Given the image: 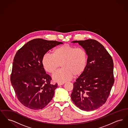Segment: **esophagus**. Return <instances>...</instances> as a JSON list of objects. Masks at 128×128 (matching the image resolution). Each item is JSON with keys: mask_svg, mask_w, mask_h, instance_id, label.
Listing matches in <instances>:
<instances>
[{"mask_svg": "<svg viewBox=\"0 0 128 128\" xmlns=\"http://www.w3.org/2000/svg\"><path fill=\"white\" fill-rule=\"evenodd\" d=\"M64 84V83H60V82H58V86L63 85Z\"/></svg>", "mask_w": 128, "mask_h": 128, "instance_id": "obj_1", "label": "esophagus"}]
</instances>
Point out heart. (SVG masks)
Returning <instances> with one entry per match:
<instances>
[{"mask_svg":"<svg viewBox=\"0 0 128 128\" xmlns=\"http://www.w3.org/2000/svg\"><path fill=\"white\" fill-rule=\"evenodd\" d=\"M88 55L84 49L64 44L53 51L52 55L46 53L43 56L42 64L48 72L53 73L61 64V70L53 75V80L64 83L71 79L73 75L77 76L83 73L87 67Z\"/></svg>","mask_w":128,"mask_h":128,"instance_id":"heart-1","label":"heart"}]
</instances>
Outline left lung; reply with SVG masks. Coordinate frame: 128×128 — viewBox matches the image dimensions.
I'll list each match as a JSON object with an SVG mask.
<instances>
[{
  "mask_svg": "<svg viewBox=\"0 0 128 128\" xmlns=\"http://www.w3.org/2000/svg\"><path fill=\"white\" fill-rule=\"evenodd\" d=\"M88 55L87 67L73 84L71 98L80 109L93 111L106 103L114 82L113 60L103 46L94 39L74 41Z\"/></svg>",
  "mask_w": 128,
  "mask_h": 128,
  "instance_id": "8db88e82",
  "label": "left lung"
}]
</instances>
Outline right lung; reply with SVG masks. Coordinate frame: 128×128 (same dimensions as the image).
<instances>
[{"label": "right lung", "instance_id": "right-lung-1", "mask_svg": "<svg viewBox=\"0 0 128 128\" xmlns=\"http://www.w3.org/2000/svg\"><path fill=\"white\" fill-rule=\"evenodd\" d=\"M63 43L34 39L25 44L14 56L11 83L19 101L32 110H41L51 101L58 87L42 64L43 56Z\"/></svg>", "mask_w": 128, "mask_h": 128}]
</instances>
